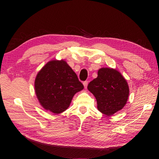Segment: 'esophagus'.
<instances>
[{
	"mask_svg": "<svg viewBox=\"0 0 159 159\" xmlns=\"http://www.w3.org/2000/svg\"><path fill=\"white\" fill-rule=\"evenodd\" d=\"M88 83V81H84V82H83V85H84V88H85V89H86V88H87Z\"/></svg>",
	"mask_w": 159,
	"mask_h": 159,
	"instance_id": "34e87169",
	"label": "esophagus"
}]
</instances>
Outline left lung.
<instances>
[{
    "instance_id": "obj_1",
    "label": "left lung",
    "mask_w": 159,
    "mask_h": 159,
    "mask_svg": "<svg viewBox=\"0 0 159 159\" xmlns=\"http://www.w3.org/2000/svg\"><path fill=\"white\" fill-rule=\"evenodd\" d=\"M88 89L95 96L98 109L109 116L125 107L130 93L127 80L122 74L107 67L98 70V77L90 82Z\"/></svg>"
}]
</instances>
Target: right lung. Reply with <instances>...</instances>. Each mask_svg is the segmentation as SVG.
<instances>
[{
    "label": "right lung",
    "mask_w": 159,
    "mask_h": 159,
    "mask_svg": "<svg viewBox=\"0 0 159 159\" xmlns=\"http://www.w3.org/2000/svg\"><path fill=\"white\" fill-rule=\"evenodd\" d=\"M35 93L43 108L53 114L68 109L73 97L84 87L66 61H49L37 74Z\"/></svg>",
    "instance_id": "1"
}]
</instances>
